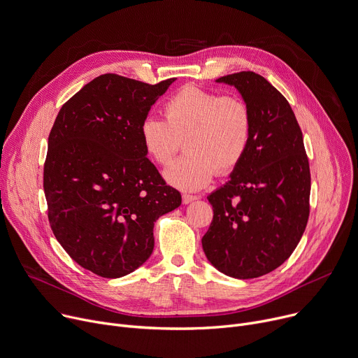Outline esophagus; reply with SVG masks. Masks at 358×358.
<instances>
[{"label": "esophagus", "instance_id": "34e87169", "mask_svg": "<svg viewBox=\"0 0 358 358\" xmlns=\"http://www.w3.org/2000/svg\"><path fill=\"white\" fill-rule=\"evenodd\" d=\"M196 200H199L197 196H191V194H182V203L184 204H188V203L196 201Z\"/></svg>", "mask_w": 358, "mask_h": 358}]
</instances>
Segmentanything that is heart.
<instances>
[{
  "label": "heart",
  "mask_w": 358,
  "mask_h": 358,
  "mask_svg": "<svg viewBox=\"0 0 358 358\" xmlns=\"http://www.w3.org/2000/svg\"><path fill=\"white\" fill-rule=\"evenodd\" d=\"M164 117L144 118L140 137L158 166H169L184 140L187 154L166 171L167 181L181 189H200L217 171H233L248 150L252 113L238 95L187 85L164 104Z\"/></svg>",
  "instance_id": "heart-1"
}]
</instances>
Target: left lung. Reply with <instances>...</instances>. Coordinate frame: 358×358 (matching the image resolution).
Instances as JSON below:
<instances>
[{
  "label": "left lung",
  "instance_id": "left-lung-1",
  "mask_svg": "<svg viewBox=\"0 0 358 358\" xmlns=\"http://www.w3.org/2000/svg\"><path fill=\"white\" fill-rule=\"evenodd\" d=\"M234 85L252 113V136L230 181L207 197L213 221L201 243L225 275L257 278L280 267L300 243L310 214V166L303 133L284 95L264 77L241 71Z\"/></svg>",
  "mask_w": 358,
  "mask_h": 358
}]
</instances>
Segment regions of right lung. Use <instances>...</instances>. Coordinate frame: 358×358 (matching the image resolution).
<instances>
[{
  "instance_id": "1",
  "label": "right lung",
  "mask_w": 358,
  "mask_h": 358,
  "mask_svg": "<svg viewBox=\"0 0 358 358\" xmlns=\"http://www.w3.org/2000/svg\"><path fill=\"white\" fill-rule=\"evenodd\" d=\"M104 74L64 104L48 137L44 192L51 230L83 268L118 278L154 248V222L181 204L147 158L140 125L174 83Z\"/></svg>"
}]
</instances>
